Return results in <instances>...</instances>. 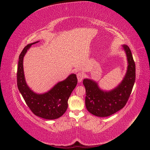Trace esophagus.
I'll use <instances>...</instances> for the list:
<instances>
[{"label": "esophagus", "mask_w": 150, "mask_h": 150, "mask_svg": "<svg viewBox=\"0 0 150 150\" xmlns=\"http://www.w3.org/2000/svg\"><path fill=\"white\" fill-rule=\"evenodd\" d=\"M77 78H78V82L81 83L84 78V74L83 72H78V73L77 74Z\"/></svg>", "instance_id": "obj_1"}]
</instances>
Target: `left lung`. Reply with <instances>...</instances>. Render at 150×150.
<instances>
[{
	"label": "left lung",
	"instance_id": "left-lung-1",
	"mask_svg": "<svg viewBox=\"0 0 150 150\" xmlns=\"http://www.w3.org/2000/svg\"><path fill=\"white\" fill-rule=\"evenodd\" d=\"M123 48L128 59V70L121 83L110 91H104L96 83L88 79L83 80L86 88V107L88 111L99 117L111 116L124 108L128 102L136 78L135 63L131 50L127 45Z\"/></svg>",
	"mask_w": 150,
	"mask_h": 150
}]
</instances>
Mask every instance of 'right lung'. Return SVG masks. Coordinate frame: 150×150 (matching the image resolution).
I'll list each match as a JSON object with an SVG mask.
<instances>
[{"instance_id": "1", "label": "right lung", "mask_w": 150, "mask_h": 150, "mask_svg": "<svg viewBox=\"0 0 150 150\" xmlns=\"http://www.w3.org/2000/svg\"><path fill=\"white\" fill-rule=\"evenodd\" d=\"M37 42L27 45L20 54L17 71V87L26 104L35 115L46 120L57 119L66 112L68 99L78 83V79L76 74H72L46 93L38 94L32 91L25 81L23 58L28 49Z\"/></svg>"}]
</instances>
